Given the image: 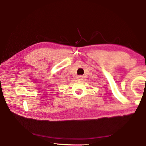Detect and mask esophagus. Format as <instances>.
Wrapping results in <instances>:
<instances>
[{
  "mask_svg": "<svg viewBox=\"0 0 146 146\" xmlns=\"http://www.w3.org/2000/svg\"><path fill=\"white\" fill-rule=\"evenodd\" d=\"M83 78V76H77V79H78V80H82Z\"/></svg>",
  "mask_w": 146,
  "mask_h": 146,
  "instance_id": "obj_1",
  "label": "esophagus"
}]
</instances>
